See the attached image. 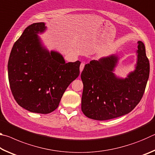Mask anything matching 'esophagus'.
Masks as SVG:
<instances>
[{"label": "esophagus", "mask_w": 155, "mask_h": 155, "mask_svg": "<svg viewBox=\"0 0 155 155\" xmlns=\"http://www.w3.org/2000/svg\"><path fill=\"white\" fill-rule=\"evenodd\" d=\"M84 66H85V64H84V63H81V65H80V72H81L83 71Z\"/></svg>", "instance_id": "34e87169"}]
</instances>
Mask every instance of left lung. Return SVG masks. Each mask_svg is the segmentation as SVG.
Masks as SVG:
<instances>
[{
    "label": "left lung",
    "instance_id": "left-lung-1",
    "mask_svg": "<svg viewBox=\"0 0 155 155\" xmlns=\"http://www.w3.org/2000/svg\"><path fill=\"white\" fill-rule=\"evenodd\" d=\"M135 70L127 78L114 73L118 57L112 54L92 60L81 74L83 83L81 110L85 116L96 120L118 117L130 112L140 103L150 73L145 46L138 41Z\"/></svg>",
    "mask_w": 155,
    "mask_h": 155
}]
</instances>
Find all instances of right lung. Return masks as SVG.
Instances as JSON below:
<instances>
[{
    "instance_id": "1",
    "label": "right lung",
    "mask_w": 155,
    "mask_h": 155,
    "mask_svg": "<svg viewBox=\"0 0 155 155\" xmlns=\"http://www.w3.org/2000/svg\"><path fill=\"white\" fill-rule=\"evenodd\" d=\"M44 22L25 28L13 46L8 61L10 88L17 103L33 113L47 114L59 106L63 94L80 74L79 61L65 63L61 54L49 52L38 33Z\"/></svg>"
}]
</instances>
